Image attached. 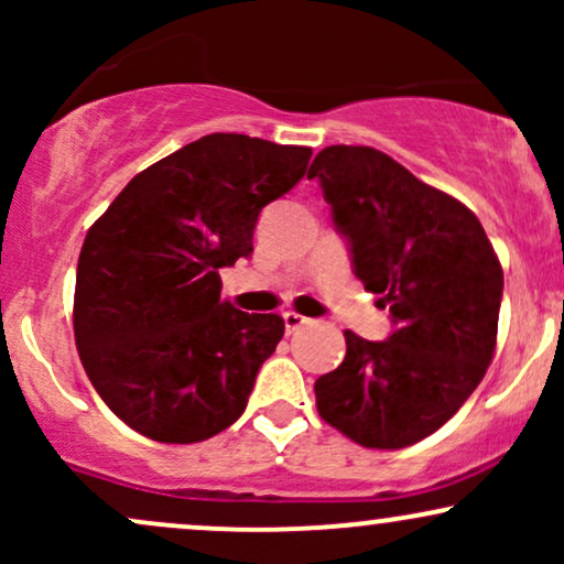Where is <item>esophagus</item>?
Returning <instances> with one entry per match:
<instances>
[{
	"label": "esophagus",
	"instance_id": "esophagus-1",
	"mask_svg": "<svg viewBox=\"0 0 564 564\" xmlns=\"http://www.w3.org/2000/svg\"><path fill=\"white\" fill-rule=\"evenodd\" d=\"M283 323H286V334H294V332H300L302 326H307L310 323V318H304V315H300V313H283Z\"/></svg>",
	"mask_w": 564,
	"mask_h": 564
}]
</instances>
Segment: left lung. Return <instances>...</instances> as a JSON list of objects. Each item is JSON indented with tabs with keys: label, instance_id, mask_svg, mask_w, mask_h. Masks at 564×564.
I'll list each match as a JSON object with an SVG mask.
<instances>
[{
	"label": "left lung",
	"instance_id": "8db88e82",
	"mask_svg": "<svg viewBox=\"0 0 564 564\" xmlns=\"http://www.w3.org/2000/svg\"><path fill=\"white\" fill-rule=\"evenodd\" d=\"M307 177L394 326L384 341L345 332V360L315 381L318 413L366 448H405L448 422L488 371L503 270L462 200L377 148H323Z\"/></svg>",
	"mask_w": 564,
	"mask_h": 564
}]
</instances>
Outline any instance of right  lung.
Segmentation results:
<instances>
[{
  "instance_id": "1",
  "label": "right lung",
  "mask_w": 564,
  "mask_h": 564,
  "mask_svg": "<svg viewBox=\"0 0 564 564\" xmlns=\"http://www.w3.org/2000/svg\"><path fill=\"white\" fill-rule=\"evenodd\" d=\"M310 148L215 132L156 161L84 238L74 336L116 416L156 443H200L243 413L281 315L219 300V268L254 251L257 219L307 172Z\"/></svg>"
}]
</instances>
